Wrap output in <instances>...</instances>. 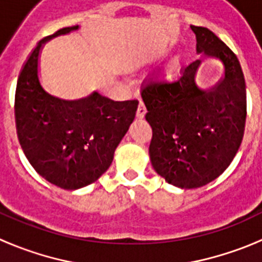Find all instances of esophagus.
Listing matches in <instances>:
<instances>
[{"label":"esophagus","mask_w":262,"mask_h":262,"mask_svg":"<svg viewBox=\"0 0 262 262\" xmlns=\"http://www.w3.org/2000/svg\"><path fill=\"white\" fill-rule=\"evenodd\" d=\"M145 113H147V108H145L144 103L140 101V103H139L138 106V110H136V117H138L139 119H142V118H144Z\"/></svg>","instance_id":"34e87169"}]
</instances>
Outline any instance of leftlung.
Returning <instances> with one entry per match:
<instances>
[{"label":"left lung","mask_w":262,"mask_h":262,"mask_svg":"<svg viewBox=\"0 0 262 262\" xmlns=\"http://www.w3.org/2000/svg\"><path fill=\"white\" fill-rule=\"evenodd\" d=\"M190 29L196 53L223 66L221 82L212 89L196 84L198 59L173 80L149 77L142 85L145 119L152 127V166L168 184L185 190L210 184L228 168L247 118L244 75L235 53L209 29Z\"/></svg>","instance_id":"8db88e82"}]
</instances>
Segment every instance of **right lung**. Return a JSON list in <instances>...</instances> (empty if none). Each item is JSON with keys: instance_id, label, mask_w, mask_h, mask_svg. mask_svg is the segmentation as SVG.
<instances>
[{"instance_id": "1", "label": "right lung", "mask_w": 262, "mask_h": 262, "mask_svg": "<svg viewBox=\"0 0 262 262\" xmlns=\"http://www.w3.org/2000/svg\"><path fill=\"white\" fill-rule=\"evenodd\" d=\"M78 27H64L39 41L23 64L15 92V124L23 152L41 177L66 190L93 184L107 170L139 103L113 101L98 92L67 101L41 86V46Z\"/></svg>"}]
</instances>
